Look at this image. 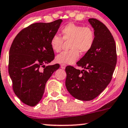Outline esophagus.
<instances>
[{
    "instance_id": "esophagus-1",
    "label": "esophagus",
    "mask_w": 128,
    "mask_h": 128,
    "mask_svg": "<svg viewBox=\"0 0 128 128\" xmlns=\"http://www.w3.org/2000/svg\"><path fill=\"white\" fill-rule=\"evenodd\" d=\"M66 67V64H61V68L62 69H65Z\"/></svg>"
}]
</instances>
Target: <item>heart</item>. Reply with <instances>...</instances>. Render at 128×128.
<instances>
[{"label": "heart", "mask_w": 128, "mask_h": 128, "mask_svg": "<svg viewBox=\"0 0 128 128\" xmlns=\"http://www.w3.org/2000/svg\"><path fill=\"white\" fill-rule=\"evenodd\" d=\"M62 38L64 41L69 40L68 51L63 52L56 57L60 64H72L81 53L89 52L95 42V33L91 28L70 23L61 28ZM60 36L54 34L50 39V46L55 52L61 51L63 40Z\"/></svg>", "instance_id": "b5f03b06"}]
</instances>
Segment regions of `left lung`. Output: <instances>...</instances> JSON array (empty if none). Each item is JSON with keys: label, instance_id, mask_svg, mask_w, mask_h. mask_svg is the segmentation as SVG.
I'll list each match as a JSON object with an SVG mask.
<instances>
[{"label": "left lung", "instance_id": "8db88e82", "mask_svg": "<svg viewBox=\"0 0 128 128\" xmlns=\"http://www.w3.org/2000/svg\"><path fill=\"white\" fill-rule=\"evenodd\" d=\"M95 33V42L89 52L76 62L82 70L66 68V86L72 96L82 101L98 96L112 80L116 64V45L106 26L97 19H89Z\"/></svg>", "mask_w": 128, "mask_h": 128}]
</instances>
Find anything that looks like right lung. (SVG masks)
<instances>
[{
    "label": "right lung",
    "instance_id": "1",
    "mask_svg": "<svg viewBox=\"0 0 128 128\" xmlns=\"http://www.w3.org/2000/svg\"><path fill=\"white\" fill-rule=\"evenodd\" d=\"M62 22L58 19L50 23L33 24L21 30L11 46L8 72L12 88L16 96L28 106L39 103L46 82L60 68L58 64H46L54 60L50 39Z\"/></svg>",
    "mask_w": 128,
    "mask_h": 128
}]
</instances>
